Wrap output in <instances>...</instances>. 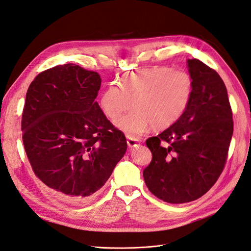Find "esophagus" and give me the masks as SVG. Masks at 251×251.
I'll use <instances>...</instances> for the list:
<instances>
[{"label": "esophagus", "mask_w": 251, "mask_h": 251, "mask_svg": "<svg viewBox=\"0 0 251 251\" xmlns=\"http://www.w3.org/2000/svg\"><path fill=\"white\" fill-rule=\"evenodd\" d=\"M126 142H127V146L130 147V148H135V147H137V146H139V143H140L138 139L132 138V137H127Z\"/></svg>", "instance_id": "obj_1"}]
</instances>
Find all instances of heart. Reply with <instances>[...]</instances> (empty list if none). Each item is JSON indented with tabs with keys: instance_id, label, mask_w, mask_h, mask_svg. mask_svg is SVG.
Here are the masks:
<instances>
[{
	"instance_id": "b5f03b06",
	"label": "heart",
	"mask_w": 251,
	"mask_h": 251,
	"mask_svg": "<svg viewBox=\"0 0 251 251\" xmlns=\"http://www.w3.org/2000/svg\"><path fill=\"white\" fill-rule=\"evenodd\" d=\"M194 92L195 80L188 71L156 66L125 74L119 86L111 83L102 92L100 104L104 115L115 120L133 103L134 109L116 125L137 137L151 126L164 130L176 124L188 109Z\"/></svg>"
}]
</instances>
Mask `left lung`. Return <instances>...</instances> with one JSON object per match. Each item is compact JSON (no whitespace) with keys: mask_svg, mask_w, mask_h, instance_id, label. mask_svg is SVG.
Instances as JSON below:
<instances>
[{"mask_svg":"<svg viewBox=\"0 0 251 251\" xmlns=\"http://www.w3.org/2000/svg\"><path fill=\"white\" fill-rule=\"evenodd\" d=\"M195 80L191 104L176 124L147 139L151 161L143 170L150 192L160 200L186 203L209 189L223 172L233 133L224 81L199 59L187 60Z\"/></svg>","mask_w":251,"mask_h":251,"instance_id":"obj_1","label":"left lung"}]
</instances>
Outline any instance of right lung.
Instances as JSON below:
<instances>
[{
  "mask_svg": "<svg viewBox=\"0 0 251 251\" xmlns=\"http://www.w3.org/2000/svg\"><path fill=\"white\" fill-rule=\"evenodd\" d=\"M100 85L97 72L55 66L30 83L23 109V143L32 171L73 204L97 194L126 151L125 134L95 100Z\"/></svg>",
  "mask_w": 251,
  "mask_h": 251,
  "instance_id": "obj_1",
  "label": "right lung"
}]
</instances>
